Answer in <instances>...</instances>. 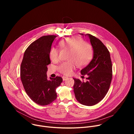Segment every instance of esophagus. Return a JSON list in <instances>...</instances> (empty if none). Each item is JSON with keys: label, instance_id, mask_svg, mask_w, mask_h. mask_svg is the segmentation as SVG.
Segmentation results:
<instances>
[{"label": "esophagus", "instance_id": "34e87169", "mask_svg": "<svg viewBox=\"0 0 134 134\" xmlns=\"http://www.w3.org/2000/svg\"><path fill=\"white\" fill-rule=\"evenodd\" d=\"M63 81H65V80H66L67 79H68V77H66V76H63Z\"/></svg>", "mask_w": 134, "mask_h": 134}]
</instances>
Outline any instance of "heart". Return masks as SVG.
Listing matches in <instances>:
<instances>
[{
	"mask_svg": "<svg viewBox=\"0 0 134 134\" xmlns=\"http://www.w3.org/2000/svg\"><path fill=\"white\" fill-rule=\"evenodd\" d=\"M62 49L69 51L67 62L62 63L58 67L59 71L65 75H71L73 70L78 65H86L92 57V48L91 46L80 37L73 36L62 40L59 42ZM59 52L54 47H52L49 52L50 59L53 62L58 60Z\"/></svg>",
	"mask_w": 134,
	"mask_h": 134,
	"instance_id": "1",
	"label": "heart"
}]
</instances>
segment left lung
<instances>
[{"label": "left lung", "mask_w": 134, "mask_h": 134, "mask_svg": "<svg viewBox=\"0 0 134 134\" xmlns=\"http://www.w3.org/2000/svg\"><path fill=\"white\" fill-rule=\"evenodd\" d=\"M81 35L87 36L93 50V58L88 64L81 70L86 75V82L73 79L75 98L80 103L92 106L101 101L109 89L112 76V66L109 50L96 37L90 34Z\"/></svg>", "instance_id": "1"}]
</instances>
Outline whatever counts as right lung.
Returning <instances> with one entry per match:
<instances>
[{"label": "right lung", "mask_w": 134, "mask_h": 134, "mask_svg": "<svg viewBox=\"0 0 134 134\" xmlns=\"http://www.w3.org/2000/svg\"><path fill=\"white\" fill-rule=\"evenodd\" d=\"M55 35L43 36L25 50L21 65V79L30 99L41 105L50 104L57 98L56 88L63 79L57 76L48 79L47 65L51 63L49 52Z\"/></svg>", "instance_id": "1"}]
</instances>
